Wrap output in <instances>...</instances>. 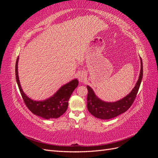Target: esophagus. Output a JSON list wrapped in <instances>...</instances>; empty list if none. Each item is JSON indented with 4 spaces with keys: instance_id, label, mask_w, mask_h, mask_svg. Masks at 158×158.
<instances>
[{
    "instance_id": "1",
    "label": "esophagus",
    "mask_w": 158,
    "mask_h": 158,
    "mask_svg": "<svg viewBox=\"0 0 158 158\" xmlns=\"http://www.w3.org/2000/svg\"><path fill=\"white\" fill-rule=\"evenodd\" d=\"M86 74H85V73H80L79 75V80L80 82H84L86 80Z\"/></svg>"
}]
</instances>
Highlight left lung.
<instances>
[{"label": "left lung", "mask_w": 158, "mask_h": 158, "mask_svg": "<svg viewBox=\"0 0 158 158\" xmlns=\"http://www.w3.org/2000/svg\"><path fill=\"white\" fill-rule=\"evenodd\" d=\"M141 69L136 85L131 92L123 99L115 102H106L95 95L93 89L87 85V107L89 112L95 117L100 119H110L127 111L131 107L139 89L143 76L142 60L140 58Z\"/></svg>", "instance_id": "1"}]
</instances>
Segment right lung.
I'll return each mask as SVG.
<instances>
[{"mask_svg": "<svg viewBox=\"0 0 158 158\" xmlns=\"http://www.w3.org/2000/svg\"><path fill=\"white\" fill-rule=\"evenodd\" d=\"M18 59L16 62V78L19 89L26 107L36 115L45 119L56 118L66 112L69 106V100L73 91L78 86V81L74 79L63 85L57 92L44 101H33L28 98L21 88L18 72Z\"/></svg>", "mask_w": 158, "mask_h": 158, "instance_id": "1", "label": "right lung"}]
</instances>
